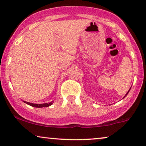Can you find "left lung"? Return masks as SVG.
Returning <instances> with one entry per match:
<instances>
[{"mask_svg":"<svg viewBox=\"0 0 146 146\" xmlns=\"http://www.w3.org/2000/svg\"><path fill=\"white\" fill-rule=\"evenodd\" d=\"M130 89H131V88H130ZM130 89H129V91H128V92H127L126 93V94H125V95L124 96V97H123V98H125V96H127V94H128V92H129V90H130Z\"/></svg>","mask_w":146,"mask_h":146,"instance_id":"left-lung-1","label":"left lung"}]
</instances>
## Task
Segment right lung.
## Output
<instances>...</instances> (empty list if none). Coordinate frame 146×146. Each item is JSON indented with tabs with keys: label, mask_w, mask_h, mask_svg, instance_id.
Here are the masks:
<instances>
[{
	"label": "right lung",
	"mask_w": 146,
	"mask_h": 146,
	"mask_svg": "<svg viewBox=\"0 0 146 146\" xmlns=\"http://www.w3.org/2000/svg\"><path fill=\"white\" fill-rule=\"evenodd\" d=\"M24 102L27 104L31 106L35 107V108H43V107H48L50 106H51L53 104L54 101H52L49 103H44V104H33V103H31V102H27L23 101Z\"/></svg>",
	"instance_id": "1"
}]
</instances>
